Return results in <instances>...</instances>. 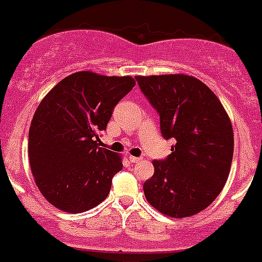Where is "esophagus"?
Listing matches in <instances>:
<instances>
[{
  "label": "esophagus",
  "instance_id": "1",
  "mask_svg": "<svg viewBox=\"0 0 262 262\" xmlns=\"http://www.w3.org/2000/svg\"><path fill=\"white\" fill-rule=\"evenodd\" d=\"M129 161H130V162H133V164H136V162H139V161H142V157L129 156Z\"/></svg>",
  "mask_w": 262,
  "mask_h": 262
}]
</instances>
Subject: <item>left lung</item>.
Instances as JSON below:
<instances>
[{
  "label": "left lung",
  "mask_w": 262,
  "mask_h": 262,
  "mask_svg": "<svg viewBox=\"0 0 262 262\" xmlns=\"http://www.w3.org/2000/svg\"><path fill=\"white\" fill-rule=\"evenodd\" d=\"M137 82L157 113L164 138L175 146L143 184L157 211L175 219L199 214L227 183L234 151L232 121L205 83L185 74L138 75Z\"/></svg>",
  "instance_id": "1"
}]
</instances>
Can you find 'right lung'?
<instances>
[{"mask_svg":"<svg viewBox=\"0 0 262 262\" xmlns=\"http://www.w3.org/2000/svg\"><path fill=\"white\" fill-rule=\"evenodd\" d=\"M134 85L132 77L77 72L40 101L30 124L28 155L38 189L56 209L79 214L108 195L123 157L100 147L98 134Z\"/></svg>","mask_w":262,"mask_h":262,"instance_id":"1","label":"right lung"}]
</instances>
